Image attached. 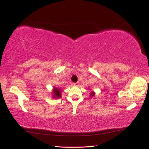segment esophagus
I'll use <instances>...</instances> for the list:
<instances>
[{"mask_svg": "<svg viewBox=\"0 0 149 149\" xmlns=\"http://www.w3.org/2000/svg\"><path fill=\"white\" fill-rule=\"evenodd\" d=\"M73 84H74V86H78L79 85V83H73Z\"/></svg>", "mask_w": 149, "mask_h": 149, "instance_id": "obj_1", "label": "esophagus"}]
</instances>
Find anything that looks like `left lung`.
Segmentation results:
<instances>
[{"label":"left lung","instance_id":"1","mask_svg":"<svg viewBox=\"0 0 149 149\" xmlns=\"http://www.w3.org/2000/svg\"><path fill=\"white\" fill-rule=\"evenodd\" d=\"M94 95V93L93 92V93L91 94V96H93Z\"/></svg>","mask_w":149,"mask_h":149}]
</instances>
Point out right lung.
<instances>
[{
  "label": "right lung",
  "mask_w": 149,
  "mask_h": 149,
  "mask_svg": "<svg viewBox=\"0 0 149 149\" xmlns=\"http://www.w3.org/2000/svg\"><path fill=\"white\" fill-rule=\"evenodd\" d=\"M60 92H61V90L60 89H58L56 88H54V90H53V93H54L53 96H54V97H55V98L60 97H61Z\"/></svg>",
  "instance_id": "add662e5"
}]
</instances>
